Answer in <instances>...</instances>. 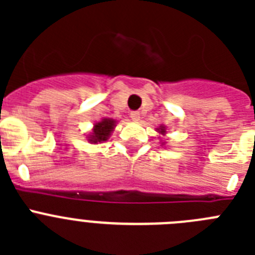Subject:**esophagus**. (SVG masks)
<instances>
[{
    "label": "esophagus",
    "instance_id": "1",
    "mask_svg": "<svg viewBox=\"0 0 255 255\" xmlns=\"http://www.w3.org/2000/svg\"><path fill=\"white\" fill-rule=\"evenodd\" d=\"M130 117H131L132 121H138L140 119V114L138 111H131L130 112Z\"/></svg>",
    "mask_w": 255,
    "mask_h": 255
}]
</instances>
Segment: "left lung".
Wrapping results in <instances>:
<instances>
[{
    "mask_svg": "<svg viewBox=\"0 0 255 255\" xmlns=\"http://www.w3.org/2000/svg\"><path fill=\"white\" fill-rule=\"evenodd\" d=\"M161 132H164V129H163V128H161Z\"/></svg>",
    "mask_w": 255,
    "mask_h": 255,
    "instance_id": "obj_1",
    "label": "left lung"
}]
</instances>
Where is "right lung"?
Segmentation results:
<instances>
[{"mask_svg": "<svg viewBox=\"0 0 255 255\" xmlns=\"http://www.w3.org/2000/svg\"><path fill=\"white\" fill-rule=\"evenodd\" d=\"M115 126V121L114 120H108V119H105L101 123H97L94 125L93 129V134L91 135V139L89 140L92 143H98V141H106L110 136V132L112 131Z\"/></svg>", "mask_w": 255, "mask_h": 255, "instance_id": "add662e5", "label": "right lung"}]
</instances>
